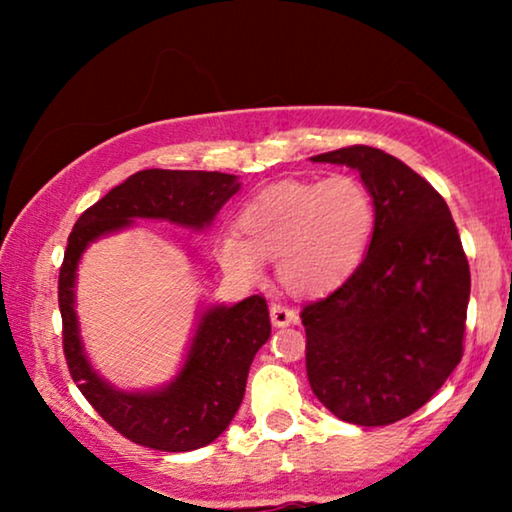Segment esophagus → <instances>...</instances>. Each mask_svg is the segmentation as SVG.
I'll return each mask as SVG.
<instances>
[{"instance_id":"obj_1","label":"esophagus","mask_w":512,"mask_h":512,"mask_svg":"<svg viewBox=\"0 0 512 512\" xmlns=\"http://www.w3.org/2000/svg\"><path fill=\"white\" fill-rule=\"evenodd\" d=\"M270 319H272V324H275V326H289V324H296L298 314L293 312L289 305L272 303L270 305Z\"/></svg>"}]
</instances>
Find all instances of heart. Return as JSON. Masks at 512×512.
Listing matches in <instances>:
<instances>
[{"label":"heart","instance_id":"obj_1","mask_svg":"<svg viewBox=\"0 0 512 512\" xmlns=\"http://www.w3.org/2000/svg\"><path fill=\"white\" fill-rule=\"evenodd\" d=\"M375 219L373 193L352 174L284 181L244 205L237 216L241 235L223 233L216 258L244 282L261 279V258H277V277L286 291L321 296L359 268Z\"/></svg>","mask_w":512,"mask_h":512}]
</instances>
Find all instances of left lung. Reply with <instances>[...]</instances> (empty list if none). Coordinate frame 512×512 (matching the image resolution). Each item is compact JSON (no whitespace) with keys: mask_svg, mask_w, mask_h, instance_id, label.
Segmentation results:
<instances>
[{"mask_svg":"<svg viewBox=\"0 0 512 512\" xmlns=\"http://www.w3.org/2000/svg\"><path fill=\"white\" fill-rule=\"evenodd\" d=\"M312 160L354 167L377 219L359 268L300 312L307 380L342 422L394 424L464 356L471 270L459 230L443 195L389 153L356 144Z\"/></svg>","mask_w":512,"mask_h":512,"instance_id":"8db88e82","label":"left lung"}]
</instances>
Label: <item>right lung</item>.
<instances>
[{
	"mask_svg": "<svg viewBox=\"0 0 512 512\" xmlns=\"http://www.w3.org/2000/svg\"><path fill=\"white\" fill-rule=\"evenodd\" d=\"M237 188L240 181L223 172L142 170L88 207L69 233L58 279L69 375L97 415L132 443L191 452L226 431L244 398L251 361L270 338L268 303L263 296H249L233 307L207 310L177 380L160 391L128 394L100 380L83 354L74 314L76 265L90 242L130 226L132 219L205 228Z\"/></svg>",
	"mask_w": 512,
	"mask_h": 512,
	"instance_id": "right-lung-1",
	"label": "right lung"
}]
</instances>
